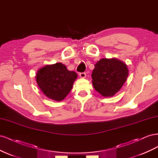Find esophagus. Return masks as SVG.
Listing matches in <instances>:
<instances>
[{
    "instance_id": "esophagus-1",
    "label": "esophagus",
    "mask_w": 158,
    "mask_h": 158,
    "mask_svg": "<svg viewBox=\"0 0 158 158\" xmlns=\"http://www.w3.org/2000/svg\"><path fill=\"white\" fill-rule=\"evenodd\" d=\"M80 78H85V76H86V74H85V73H80L79 74Z\"/></svg>"
}]
</instances>
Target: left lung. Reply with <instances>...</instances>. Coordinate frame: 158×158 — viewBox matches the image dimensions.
<instances>
[{
	"label": "left lung",
	"mask_w": 158,
	"mask_h": 158,
	"mask_svg": "<svg viewBox=\"0 0 158 158\" xmlns=\"http://www.w3.org/2000/svg\"><path fill=\"white\" fill-rule=\"evenodd\" d=\"M128 75L127 65L115 58L102 59L95 64L92 77L95 89L103 97H112L121 89Z\"/></svg>",
	"instance_id": "left-lung-1"
}]
</instances>
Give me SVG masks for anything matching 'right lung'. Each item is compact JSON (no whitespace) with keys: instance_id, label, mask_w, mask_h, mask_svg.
I'll list each match as a JSON object with an SVG mask.
<instances>
[{"instance_id":"1","label":"right lung","mask_w":158,"mask_h":158,"mask_svg":"<svg viewBox=\"0 0 158 158\" xmlns=\"http://www.w3.org/2000/svg\"><path fill=\"white\" fill-rule=\"evenodd\" d=\"M77 74L61 63L46 65L37 71L38 86L47 98L56 102L63 100L73 86Z\"/></svg>"}]
</instances>
